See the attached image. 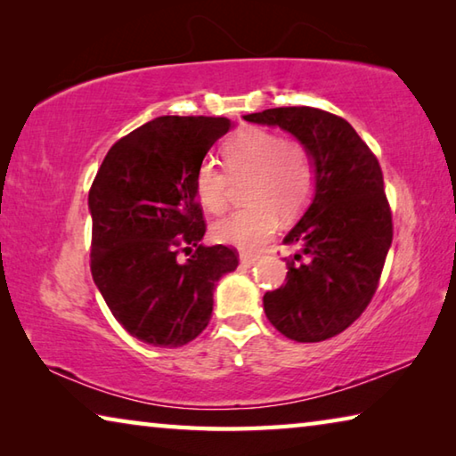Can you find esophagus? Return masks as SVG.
<instances>
[{"label":"esophagus","instance_id":"34e87169","mask_svg":"<svg viewBox=\"0 0 456 456\" xmlns=\"http://www.w3.org/2000/svg\"><path fill=\"white\" fill-rule=\"evenodd\" d=\"M239 259H241V264H243V265L249 267V265L256 264V261H257V256H256V253H247V251H243L241 256H239Z\"/></svg>","mask_w":456,"mask_h":456}]
</instances>
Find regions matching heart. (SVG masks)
<instances>
[{
  "instance_id": "obj_1",
  "label": "heart",
  "mask_w": 456,
  "mask_h": 456,
  "mask_svg": "<svg viewBox=\"0 0 456 456\" xmlns=\"http://www.w3.org/2000/svg\"><path fill=\"white\" fill-rule=\"evenodd\" d=\"M223 165L205 159L192 176V191L205 211H227L233 181L247 179L249 205L213 227L219 243L257 249L275 233L277 213L291 217L304 209L315 189V163L307 146L272 130L243 128L223 144Z\"/></svg>"
}]
</instances>
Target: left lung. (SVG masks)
Masks as SVG:
<instances>
[{"label": "left lung", "instance_id": "1", "mask_svg": "<svg viewBox=\"0 0 456 456\" xmlns=\"http://www.w3.org/2000/svg\"><path fill=\"white\" fill-rule=\"evenodd\" d=\"M243 118L288 130L315 163L310 209L283 237L296 247L288 277L264 296L267 320L296 342L334 338L372 302L392 243L380 163L348 120L320 108H267Z\"/></svg>", "mask_w": 456, "mask_h": 456}]
</instances>
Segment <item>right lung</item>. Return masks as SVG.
Listing matches in <instances>:
<instances>
[{"mask_svg": "<svg viewBox=\"0 0 456 456\" xmlns=\"http://www.w3.org/2000/svg\"><path fill=\"white\" fill-rule=\"evenodd\" d=\"M233 126L225 117H159L122 136L90 187V272L130 336L179 348L207 328L215 283L239 265L233 247H205L192 176ZM196 247L187 261L181 250Z\"/></svg>", "mask_w": 456, "mask_h": 456, "instance_id": "obj_1", "label": "right lung"}]
</instances>
